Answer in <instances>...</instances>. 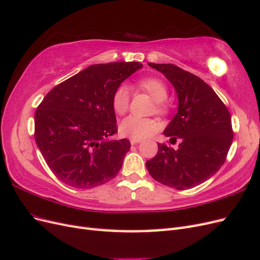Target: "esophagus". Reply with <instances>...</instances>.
Returning a JSON list of instances; mask_svg holds the SVG:
<instances>
[{
  "mask_svg": "<svg viewBox=\"0 0 260 260\" xmlns=\"http://www.w3.org/2000/svg\"><path fill=\"white\" fill-rule=\"evenodd\" d=\"M141 142V140H137V139H130V143L132 144V145H135V144H138V143H140Z\"/></svg>",
  "mask_w": 260,
  "mask_h": 260,
  "instance_id": "34e87169",
  "label": "esophagus"
}]
</instances>
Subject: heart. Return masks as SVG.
<instances>
[{
  "mask_svg": "<svg viewBox=\"0 0 260 260\" xmlns=\"http://www.w3.org/2000/svg\"><path fill=\"white\" fill-rule=\"evenodd\" d=\"M140 89H142L156 102L155 112L160 115L168 112V106L165 103V100L168 96V88L158 78L148 77L139 81ZM130 89L127 84H120L117 86L112 98V105L116 114L123 115L127 113L130 105ZM120 132L123 136L132 139L142 140L153 133L158 131L159 122L153 118H143L138 116H128L120 123Z\"/></svg>",
  "mask_w": 260,
  "mask_h": 260,
  "instance_id": "heart-1",
  "label": "heart"
}]
</instances>
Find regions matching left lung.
<instances>
[{"instance_id":"obj_1","label":"left lung","mask_w":260,"mask_h":260,"mask_svg":"<svg viewBox=\"0 0 260 260\" xmlns=\"http://www.w3.org/2000/svg\"><path fill=\"white\" fill-rule=\"evenodd\" d=\"M148 66L158 70L174 85L178 113L165 129L170 143H158V152L146 161L149 175L161 184L185 190L205 182L221 168L232 144L231 116L216 92L201 78L172 64Z\"/></svg>"}]
</instances>
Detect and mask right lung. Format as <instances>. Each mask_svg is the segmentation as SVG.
Returning <instances> with one entry per match:
<instances>
[{
  "label": "right lung",
  "mask_w": 260,
  "mask_h": 260,
  "mask_svg": "<svg viewBox=\"0 0 260 260\" xmlns=\"http://www.w3.org/2000/svg\"><path fill=\"white\" fill-rule=\"evenodd\" d=\"M143 65H91L46 94L35 115V139L58 180L92 188L117 176L131 144L108 140L117 132L112 98L117 86Z\"/></svg>",
  "instance_id": "right-lung-1"
}]
</instances>
